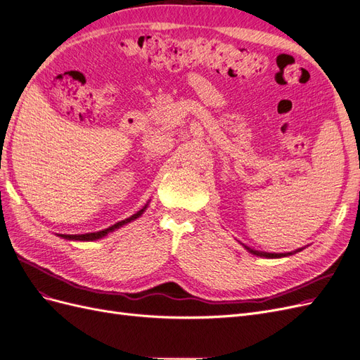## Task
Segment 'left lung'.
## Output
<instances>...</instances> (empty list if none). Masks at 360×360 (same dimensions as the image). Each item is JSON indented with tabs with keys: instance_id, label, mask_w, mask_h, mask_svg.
<instances>
[{
	"instance_id": "left-lung-1",
	"label": "left lung",
	"mask_w": 360,
	"mask_h": 360,
	"mask_svg": "<svg viewBox=\"0 0 360 360\" xmlns=\"http://www.w3.org/2000/svg\"><path fill=\"white\" fill-rule=\"evenodd\" d=\"M250 254H254V255H257V257H264V258H281V257H287V255H291V252H287V254H270V252H259V250H254V249H250V248H248V246H245ZM299 250H302V249H297L296 252H299Z\"/></svg>"
}]
</instances>
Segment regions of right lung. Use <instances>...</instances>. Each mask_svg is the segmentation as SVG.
Masks as SVG:
<instances>
[{
	"label": "right lung",
	"mask_w": 360,
	"mask_h": 360,
	"mask_svg": "<svg viewBox=\"0 0 360 360\" xmlns=\"http://www.w3.org/2000/svg\"><path fill=\"white\" fill-rule=\"evenodd\" d=\"M146 209H147V204H146V207H143V209H141L139 212H136L135 214H132L130 217H127V219H124V221H122V222H117V224H114L112 226L106 228V230H102V231L86 233V234H58V236H60V237H63V238H68V240H81V242H91V240H97V238H102V237H105L108 233H111V231L117 230V228H120V226H123V225H126V224H129V222L135 221L136 217H139L141 214H143V213L146 212Z\"/></svg>",
	"instance_id": "1"
}]
</instances>
